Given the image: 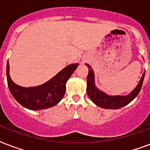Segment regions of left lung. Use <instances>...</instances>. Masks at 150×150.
Returning a JSON list of instances; mask_svg holds the SVG:
<instances>
[{"mask_svg":"<svg viewBox=\"0 0 150 150\" xmlns=\"http://www.w3.org/2000/svg\"><path fill=\"white\" fill-rule=\"evenodd\" d=\"M89 68V73L87 76V87H86V92L89 96V98L91 99L96 105L99 106L100 108H107V109H118L123 106L128 105L129 103L132 101L134 98L138 96V94L141 90L142 86L143 83L144 77H145V72L142 76L141 79L138 83V85L129 93L128 95L126 96H109L100 91L96 87L94 83V73L89 64H86Z\"/></svg>","mask_w":150,"mask_h":150,"instance_id":"1","label":"left lung"}]
</instances>
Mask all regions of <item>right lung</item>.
I'll return each mask as SVG.
<instances>
[{
	"instance_id": "1",
	"label": "right lung",
	"mask_w": 150,
	"mask_h": 150,
	"mask_svg": "<svg viewBox=\"0 0 150 150\" xmlns=\"http://www.w3.org/2000/svg\"><path fill=\"white\" fill-rule=\"evenodd\" d=\"M79 64L64 67L57 75L44 84L34 87H23L17 85L9 75V64L7 62V81L13 98L23 107L31 110L50 108L60 102L65 93V85Z\"/></svg>"
}]
</instances>
